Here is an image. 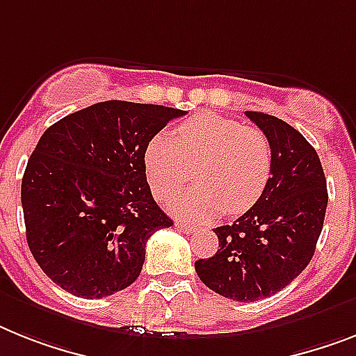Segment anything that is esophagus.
Returning a JSON list of instances; mask_svg holds the SVG:
<instances>
[{"instance_id":"34e87169","label":"esophagus","mask_w":356,"mask_h":356,"mask_svg":"<svg viewBox=\"0 0 356 356\" xmlns=\"http://www.w3.org/2000/svg\"><path fill=\"white\" fill-rule=\"evenodd\" d=\"M175 227L178 229V231H181V233H187V234L195 233V231H196V225L187 224V222H181V220H178V222H176Z\"/></svg>"}]
</instances>
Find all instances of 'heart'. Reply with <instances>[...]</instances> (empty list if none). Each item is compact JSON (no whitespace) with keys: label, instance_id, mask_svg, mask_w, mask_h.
Returning <instances> with one entry per match:
<instances>
[{"label":"heart","instance_id":"b5f03b06","mask_svg":"<svg viewBox=\"0 0 356 356\" xmlns=\"http://www.w3.org/2000/svg\"><path fill=\"white\" fill-rule=\"evenodd\" d=\"M193 167L198 185L172 202L175 213L198 222L224 209L245 213L260 200L271 178V142L260 129L200 113L181 123L176 140L160 132L147 143V180L161 202L191 180Z\"/></svg>","mask_w":356,"mask_h":356}]
</instances>
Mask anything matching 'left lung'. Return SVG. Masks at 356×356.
Wrapping results in <instances>:
<instances>
[{
	"label": "left lung",
	"instance_id": "8db88e82",
	"mask_svg": "<svg viewBox=\"0 0 356 356\" xmlns=\"http://www.w3.org/2000/svg\"><path fill=\"white\" fill-rule=\"evenodd\" d=\"M269 138L273 171L264 195L233 224L214 229L218 251L196 260L200 280L236 302H257L287 287L315 254L327 207L320 158L277 116L245 111Z\"/></svg>",
	"mask_w": 356,
	"mask_h": 356
}]
</instances>
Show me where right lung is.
I'll list each match as a JSON object with an SVG mask.
<instances>
[{
    "instance_id": "right-lung-1",
    "label": "right lung",
    "mask_w": 356,
    "mask_h": 356,
    "mask_svg": "<svg viewBox=\"0 0 356 356\" xmlns=\"http://www.w3.org/2000/svg\"><path fill=\"white\" fill-rule=\"evenodd\" d=\"M185 111L102 102L43 132L22 180L26 243L67 293L104 298L142 273L145 243L172 220L145 176L147 143Z\"/></svg>"
}]
</instances>
